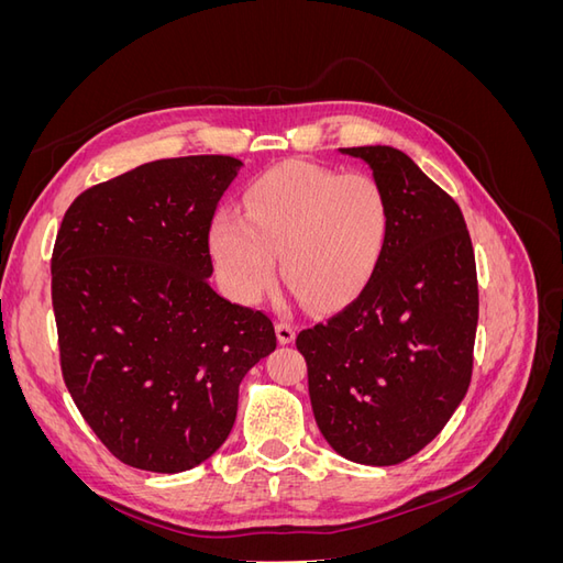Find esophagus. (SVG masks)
Wrapping results in <instances>:
<instances>
[{"mask_svg":"<svg viewBox=\"0 0 563 563\" xmlns=\"http://www.w3.org/2000/svg\"><path fill=\"white\" fill-rule=\"evenodd\" d=\"M275 331H277V340H279L282 345L294 343V338H296V329L291 327V323H286V321H277V323H275Z\"/></svg>","mask_w":563,"mask_h":563,"instance_id":"obj_1","label":"esophagus"}]
</instances>
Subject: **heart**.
Wrapping results in <instances>:
<instances>
[{
    "instance_id": "1",
    "label": "heart",
    "mask_w": 563,
    "mask_h": 563,
    "mask_svg": "<svg viewBox=\"0 0 563 563\" xmlns=\"http://www.w3.org/2000/svg\"><path fill=\"white\" fill-rule=\"evenodd\" d=\"M389 201L368 174H340L286 162L255 178L244 216L220 211L209 246L230 298L253 305L279 275L314 310H331L362 291L389 236Z\"/></svg>"
}]
</instances>
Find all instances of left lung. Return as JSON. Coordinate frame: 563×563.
I'll return each mask as SVG.
<instances>
[{
	"mask_svg": "<svg viewBox=\"0 0 563 563\" xmlns=\"http://www.w3.org/2000/svg\"><path fill=\"white\" fill-rule=\"evenodd\" d=\"M389 201V236L347 308L296 338L314 420L352 463L399 465L444 430L467 395L479 319L463 211L413 159L387 145L343 147Z\"/></svg>",
	"mask_w": 563,
	"mask_h": 563,
	"instance_id": "obj_1",
	"label": "left lung"
}]
</instances>
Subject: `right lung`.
<instances>
[{"label":"right lung","instance_id":"right-lung-1","mask_svg":"<svg viewBox=\"0 0 563 563\" xmlns=\"http://www.w3.org/2000/svg\"><path fill=\"white\" fill-rule=\"evenodd\" d=\"M242 162L143 164L81 192L51 255L60 371L124 465L176 474L228 439L240 383L277 347L272 319L218 296L209 230Z\"/></svg>","mask_w":563,"mask_h":563}]
</instances>
